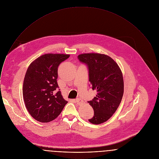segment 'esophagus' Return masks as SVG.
<instances>
[{"instance_id": "34e87169", "label": "esophagus", "mask_w": 159, "mask_h": 159, "mask_svg": "<svg viewBox=\"0 0 159 159\" xmlns=\"http://www.w3.org/2000/svg\"><path fill=\"white\" fill-rule=\"evenodd\" d=\"M75 102L78 104V105H81V104H83V100H81V99H76V100H75Z\"/></svg>"}]
</instances>
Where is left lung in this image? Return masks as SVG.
I'll return each instance as SVG.
<instances>
[{
	"label": "left lung",
	"instance_id": "obj_1",
	"mask_svg": "<svg viewBox=\"0 0 159 159\" xmlns=\"http://www.w3.org/2000/svg\"><path fill=\"white\" fill-rule=\"evenodd\" d=\"M79 61L86 65L89 81L96 96L90 101L94 116L89 119L98 125L107 121L120 105L124 91L122 73L117 63L109 56L101 53H83L78 56Z\"/></svg>",
	"mask_w": 159,
	"mask_h": 159
}]
</instances>
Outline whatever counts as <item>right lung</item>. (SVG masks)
<instances>
[{"label":"right lung","mask_w":159,"mask_h":159,"mask_svg":"<svg viewBox=\"0 0 159 159\" xmlns=\"http://www.w3.org/2000/svg\"><path fill=\"white\" fill-rule=\"evenodd\" d=\"M70 55L47 53L29 66L23 81V95L26 107L37 121L48 123L56 118L67 104L57 82L59 65Z\"/></svg>","instance_id":"add662e5"}]
</instances>
